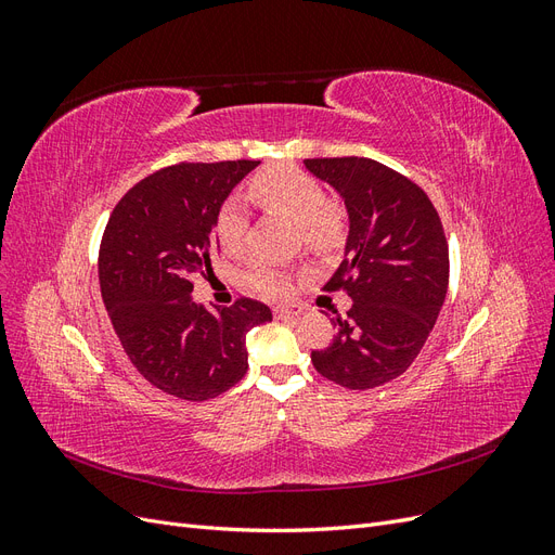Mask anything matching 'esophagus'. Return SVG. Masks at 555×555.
I'll return each mask as SVG.
<instances>
[{
	"mask_svg": "<svg viewBox=\"0 0 555 555\" xmlns=\"http://www.w3.org/2000/svg\"><path fill=\"white\" fill-rule=\"evenodd\" d=\"M298 314H300V310H296V308H275L278 319H296Z\"/></svg>",
	"mask_w": 555,
	"mask_h": 555,
	"instance_id": "esophagus-1",
	"label": "esophagus"
}]
</instances>
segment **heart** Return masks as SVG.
I'll return each instance as SVG.
<instances>
[{"instance_id":"1","label":"heart","mask_w":555,"mask_h":555,"mask_svg":"<svg viewBox=\"0 0 555 555\" xmlns=\"http://www.w3.org/2000/svg\"><path fill=\"white\" fill-rule=\"evenodd\" d=\"M249 198L261 208L289 217L298 224L304 241L312 249H331L343 241L345 212L338 204L326 201V192L317 178L296 166H271L249 180ZM247 231V212L238 198H231L217 217V238L229 255L243 247ZM249 284L263 296L282 298L289 294V275L275 266H255Z\"/></svg>"}]
</instances>
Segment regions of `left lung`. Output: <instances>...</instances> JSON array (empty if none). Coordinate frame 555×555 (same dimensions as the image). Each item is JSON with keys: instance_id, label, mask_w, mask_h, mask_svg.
I'll return each mask as SVG.
<instances>
[{"instance_id": "obj_1", "label": "left lung", "mask_w": 555, "mask_h": 555, "mask_svg": "<svg viewBox=\"0 0 555 555\" xmlns=\"http://www.w3.org/2000/svg\"><path fill=\"white\" fill-rule=\"evenodd\" d=\"M340 194L349 233L324 289L345 287L351 308L333 317V343L312 351L319 375L347 389H375L412 365L438 322L449 284V247L438 210L412 180L365 157L306 159Z\"/></svg>"}]
</instances>
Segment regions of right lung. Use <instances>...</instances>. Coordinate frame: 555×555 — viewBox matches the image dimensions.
<instances>
[{
	"label": "right lung",
	"mask_w": 555,
	"mask_h": 555,
	"mask_svg": "<svg viewBox=\"0 0 555 555\" xmlns=\"http://www.w3.org/2000/svg\"><path fill=\"white\" fill-rule=\"evenodd\" d=\"M259 162L176 164L141 180L111 212L99 247L102 298L129 361L164 393L208 400L247 373V333L273 319L259 300L204 308L192 278L220 255L217 217Z\"/></svg>",
	"instance_id": "right-lung-1"
}]
</instances>
